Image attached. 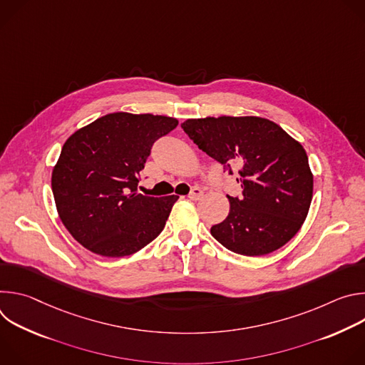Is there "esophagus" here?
Instances as JSON below:
<instances>
[{
    "label": "esophagus",
    "mask_w": 365,
    "mask_h": 365,
    "mask_svg": "<svg viewBox=\"0 0 365 365\" xmlns=\"http://www.w3.org/2000/svg\"><path fill=\"white\" fill-rule=\"evenodd\" d=\"M202 195H203V192H202L199 187H193L187 197H189V199H192V200H197V199H200V197H202Z\"/></svg>",
    "instance_id": "obj_1"
}]
</instances>
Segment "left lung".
<instances>
[{"label":"left lung","mask_w":365,"mask_h":365,"mask_svg":"<svg viewBox=\"0 0 365 365\" xmlns=\"http://www.w3.org/2000/svg\"><path fill=\"white\" fill-rule=\"evenodd\" d=\"M193 143L237 172L240 197L228 196L230 214L211 228L232 252L258 257L289 242L304 222L314 175L303 145L276 123L262 117H206L182 124Z\"/></svg>","instance_id":"8db88e82"}]
</instances>
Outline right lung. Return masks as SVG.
<instances>
[{
    "label": "right lung",
    "instance_id": "right-lung-1",
    "mask_svg": "<svg viewBox=\"0 0 365 365\" xmlns=\"http://www.w3.org/2000/svg\"><path fill=\"white\" fill-rule=\"evenodd\" d=\"M178 124L166 115L113 113L66 140L51 190L61 221L86 250L131 255L163 231L179 196H144L137 185L153 143Z\"/></svg>",
    "mask_w": 365,
    "mask_h": 365
}]
</instances>
